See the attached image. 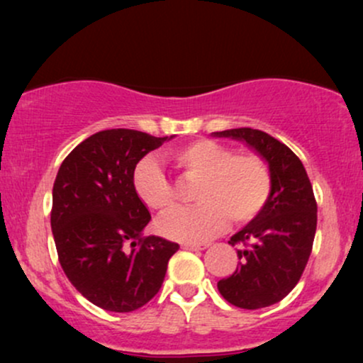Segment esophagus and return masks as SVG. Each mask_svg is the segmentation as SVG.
Instances as JSON below:
<instances>
[{
    "mask_svg": "<svg viewBox=\"0 0 363 363\" xmlns=\"http://www.w3.org/2000/svg\"><path fill=\"white\" fill-rule=\"evenodd\" d=\"M182 247L187 249V251H203V249L208 247V244H196V242H184Z\"/></svg>",
    "mask_w": 363,
    "mask_h": 363,
    "instance_id": "esophagus-1",
    "label": "esophagus"
}]
</instances>
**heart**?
Segmentation results:
<instances>
[{
    "label": "heart",
    "mask_w": 363,
    "mask_h": 363,
    "mask_svg": "<svg viewBox=\"0 0 363 363\" xmlns=\"http://www.w3.org/2000/svg\"><path fill=\"white\" fill-rule=\"evenodd\" d=\"M169 160L187 179H198L194 208L172 211L158 222V232L172 240L199 242L228 225L252 220L272 193L268 165L256 153L234 150L210 140H198L169 153ZM133 191L148 210L167 213L174 206L172 184L153 157H145L133 170Z\"/></svg>",
    "instance_id": "obj_1"
}]
</instances>
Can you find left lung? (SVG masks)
<instances>
[{"label":"left lung","mask_w":363,"mask_h":363,"mask_svg":"<svg viewBox=\"0 0 363 363\" xmlns=\"http://www.w3.org/2000/svg\"><path fill=\"white\" fill-rule=\"evenodd\" d=\"M242 141L268 164L272 193L262 210L228 240L240 244L239 266L218 281V291L240 309H262L280 302L301 280L309 261L318 205L302 162L268 133L252 128L211 133Z\"/></svg>","instance_id":"8db88e82"}]
</instances>
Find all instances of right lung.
<instances>
[{
    "mask_svg": "<svg viewBox=\"0 0 363 363\" xmlns=\"http://www.w3.org/2000/svg\"><path fill=\"white\" fill-rule=\"evenodd\" d=\"M174 136L106 129L65 158L52 187L51 228L68 280L86 301L131 312L152 301L179 244L143 237L148 208L133 191L136 164Z\"/></svg>",
    "mask_w": 363,
    "mask_h": 363,
    "instance_id": "add662e5",
    "label": "right lung"
}]
</instances>
